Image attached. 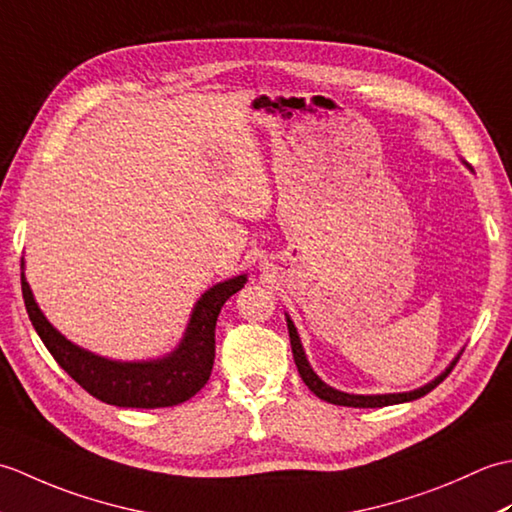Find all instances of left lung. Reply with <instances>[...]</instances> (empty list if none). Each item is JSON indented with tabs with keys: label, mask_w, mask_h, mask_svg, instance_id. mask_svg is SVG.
Returning a JSON list of instances; mask_svg holds the SVG:
<instances>
[{
	"label": "left lung",
	"mask_w": 512,
	"mask_h": 512,
	"mask_svg": "<svg viewBox=\"0 0 512 512\" xmlns=\"http://www.w3.org/2000/svg\"><path fill=\"white\" fill-rule=\"evenodd\" d=\"M466 165V162H464ZM469 167V165H466ZM471 169V167H469ZM473 171V169H471ZM286 321H288V334H290V345H292V356H295V363H297V369L299 374L303 378V383L308 385V389L312 391L314 396H319L321 400L325 402H332V405H341V407H358V409H367V407H387V405H398V402H409V400H416L424 394H429V391L433 387H438L444 378H447V374L453 369V365L458 363L460 354L453 358V361L449 363V367L444 369V372L440 376H436L433 380H429L427 385H422L418 389H411V391H400V394H347V391H339L330 387L328 383H323V380L317 376V372L310 367L308 363V356L306 352H303V345H301V339H299V332L295 328V323H292V319L286 314Z\"/></svg>",
	"instance_id": "8db88e82"
}]
</instances>
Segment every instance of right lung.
Wrapping results in <instances>:
<instances>
[{
	"instance_id": "right-lung-1",
	"label": "right lung",
	"mask_w": 512,
	"mask_h": 512,
	"mask_svg": "<svg viewBox=\"0 0 512 512\" xmlns=\"http://www.w3.org/2000/svg\"><path fill=\"white\" fill-rule=\"evenodd\" d=\"M24 266L26 262L21 259V292L28 317L54 361L94 398L132 409L173 407L198 394L209 380L215 361L217 314L226 299L246 284V275H237L206 290L195 301L187 330L173 352L149 361H114L68 341L54 328L32 297Z\"/></svg>"
}]
</instances>
